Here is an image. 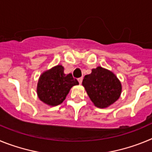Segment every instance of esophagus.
Returning a JSON list of instances; mask_svg holds the SVG:
<instances>
[{
  "label": "esophagus",
  "mask_w": 152,
  "mask_h": 152,
  "mask_svg": "<svg viewBox=\"0 0 152 152\" xmlns=\"http://www.w3.org/2000/svg\"><path fill=\"white\" fill-rule=\"evenodd\" d=\"M77 80H78V82H79V84H81V83H82V80H83V77H79L78 79H77Z\"/></svg>",
  "instance_id": "obj_1"
}]
</instances>
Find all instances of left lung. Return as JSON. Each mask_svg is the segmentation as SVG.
<instances>
[{
    "label": "left lung",
    "instance_id": "obj_1",
    "mask_svg": "<svg viewBox=\"0 0 152 152\" xmlns=\"http://www.w3.org/2000/svg\"><path fill=\"white\" fill-rule=\"evenodd\" d=\"M82 85L96 107L106 108L116 101L122 92L121 83L112 72L102 67L85 75Z\"/></svg>",
    "mask_w": 152,
    "mask_h": 152
}]
</instances>
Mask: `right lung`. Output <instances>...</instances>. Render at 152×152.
Returning a JSON list of instances; mask_svg holds the SVG:
<instances>
[{"label": "right lung", "mask_w": 152, "mask_h": 152, "mask_svg": "<svg viewBox=\"0 0 152 152\" xmlns=\"http://www.w3.org/2000/svg\"><path fill=\"white\" fill-rule=\"evenodd\" d=\"M79 84L72 74L65 75L64 67L56 65L40 75L37 84V95L41 101L49 106L59 105L71 88Z\"/></svg>", "instance_id": "1"}]
</instances>
